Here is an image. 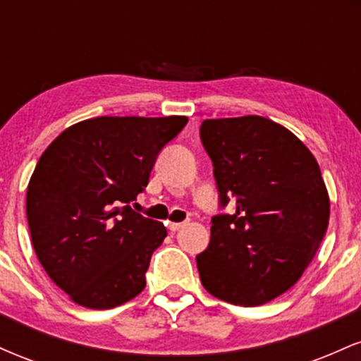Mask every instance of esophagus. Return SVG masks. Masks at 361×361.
I'll list each match as a JSON object with an SVG mask.
<instances>
[{
  "label": "esophagus",
  "instance_id": "esophagus-1",
  "mask_svg": "<svg viewBox=\"0 0 361 361\" xmlns=\"http://www.w3.org/2000/svg\"><path fill=\"white\" fill-rule=\"evenodd\" d=\"M185 226H186L185 222H168V229L171 231V233H176V231L183 229Z\"/></svg>",
  "mask_w": 361,
  "mask_h": 361
}]
</instances>
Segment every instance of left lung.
I'll list each match as a JSON object with an SVG mask.
<instances>
[{"instance_id":"left-lung-1","label":"left lung","mask_w":361,"mask_h":361,"mask_svg":"<svg viewBox=\"0 0 361 361\" xmlns=\"http://www.w3.org/2000/svg\"><path fill=\"white\" fill-rule=\"evenodd\" d=\"M200 137L214 163L221 205L197 256L202 285L217 299L252 307L295 285L329 222V195L316 157L295 134L259 115L209 118Z\"/></svg>"}]
</instances>
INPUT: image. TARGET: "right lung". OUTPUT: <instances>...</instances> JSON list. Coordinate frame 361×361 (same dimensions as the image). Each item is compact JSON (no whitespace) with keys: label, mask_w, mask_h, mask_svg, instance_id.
I'll return each mask as SVG.
<instances>
[{"label":"right lung","mask_w":361,"mask_h":361,"mask_svg":"<svg viewBox=\"0 0 361 361\" xmlns=\"http://www.w3.org/2000/svg\"><path fill=\"white\" fill-rule=\"evenodd\" d=\"M188 118L97 117L49 144L27 188L37 258L69 299L114 309L146 287L152 252L166 227L130 209L156 157Z\"/></svg>","instance_id":"obj_1"}]
</instances>
